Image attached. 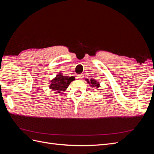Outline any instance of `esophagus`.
Returning a JSON list of instances; mask_svg holds the SVG:
<instances>
[{
  "mask_svg": "<svg viewBox=\"0 0 154 154\" xmlns=\"http://www.w3.org/2000/svg\"><path fill=\"white\" fill-rule=\"evenodd\" d=\"M76 78L78 79V80H82V79H83V76L82 75V74H79V75L76 76Z\"/></svg>",
  "mask_w": 154,
  "mask_h": 154,
  "instance_id": "1",
  "label": "esophagus"
}]
</instances>
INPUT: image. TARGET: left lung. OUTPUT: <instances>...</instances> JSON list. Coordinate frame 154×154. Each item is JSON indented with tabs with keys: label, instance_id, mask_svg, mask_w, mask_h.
Wrapping results in <instances>:
<instances>
[{
	"label": "left lung",
	"instance_id": "8db88e82",
	"mask_svg": "<svg viewBox=\"0 0 154 154\" xmlns=\"http://www.w3.org/2000/svg\"><path fill=\"white\" fill-rule=\"evenodd\" d=\"M85 80L88 83V84H89L90 87L93 88V89H94V88H99L100 85V82H97L96 80H94V79L91 78L90 80H88V79H85Z\"/></svg>",
	"mask_w": 154,
	"mask_h": 154
}]
</instances>
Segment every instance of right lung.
I'll return each mask as SVG.
<instances>
[{"mask_svg": "<svg viewBox=\"0 0 154 154\" xmlns=\"http://www.w3.org/2000/svg\"><path fill=\"white\" fill-rule=\"evenodd\" d=\"M75 80L74 76H65L62 72H60L53 79L50 81L49 88L56 94L66 91L69 84Z\"/></svg>", "mask_w": 154, "mask_h": 154, "instance_id": "right-lung-1", "label": "right lung"}]
</instances>
